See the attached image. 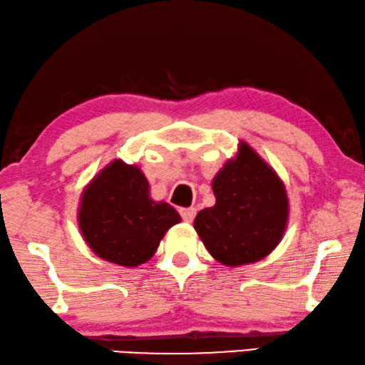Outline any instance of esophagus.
Masks as SVG:
<instances>
[{
    "label": "esophagus",
    "mask_w": 365,
    "mask_h": 365,
    "mask_svg": "<svg viewBox=\"0 0 365 365\" xmlns=\"http://www.w3.org/2000/svg\"><path fill=\"white\" fill-rule=\"evenodd\" d=\"M180 215H182L183 222L192 223L195 215H197V210H195V208H180Z\"/></svg>",
    "instance_id": "34e87169"
}]
</instances>
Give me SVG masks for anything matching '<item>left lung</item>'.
<instances>
[{"instance_id":"left-lung-1","label":"left lung","mask_w":365,"mask_h":365,"mask_svg":"<svg viewBox=\"0 0 365 365\" xmlns=\"http://www.w3.org/2000/svg\"><path fill=\"white\" fill-rule=\"evenodd\" d=\"M217 203L198 212L195 230L210 255L227 266L255 263L281 241L287 222L284 185L241 143L212 183Z\"/></svg>"}]
</instances>
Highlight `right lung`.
<instances>
[{"mask_svg":"<svg viewBox=\"0 0 365 365\" xmlns=\"http://www.w3.org/2000/svg\"><path fill=\"white\" fill-rule=\"evenodd\" d=\"M177 223V210L150 200L143 173L122 160L106 167L82 193L81 232L91 250L110 263H145L167 230Z\"/></svg>","mask_w":365,"mask_h":365,"instance_id":"1","label":"right lung"}]
</instances>
